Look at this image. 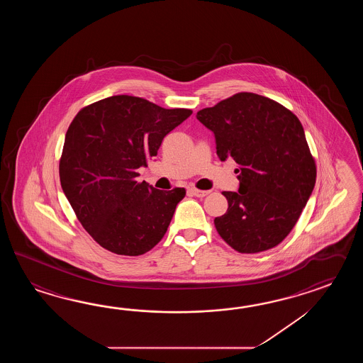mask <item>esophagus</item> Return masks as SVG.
Instances as JSON below:
<instances>
[{
    "mask_svg": "<svg viewBox=\"0 0 363 363\" xmlns=\"http://www.w3.org/2000/svg\"><path fill=\"white\" fill-rule=\"evenodd\" d=\"M189 191L196 197H205V196H208V193H210V191H200V189H196V188H191Z\"/></svg>",
    "mask_w": 363,
    "mask_h": 363,
    "instance_id": "1",
    "label": "esophagus"
}]
</instances>
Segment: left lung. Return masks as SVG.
Masks as SVG:
<instances>
[{"mask_svg": "<svg viewBox=\"0 0 363 363\" xmlns=\"http://www.w3.org/2000/svg\"><path fill=\"white\" fill-rule=\"evenodd\" d=\"M216 155L238 163V192H223L227 213L214 219L220 238L240 253L277 247L292 231L315 185V162L298 118L278 102L241 92L202 108Z\"/></svg>", "mask_w": 363, "mask_h": 363, "instance_id": "obj_1", "label": "left lung"}]
</instances>
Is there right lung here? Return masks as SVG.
<instances>
[{"mask_svg": "<svg viewBox=\"0 0 363 363\" xmlns=\"http://www.w3.org/2000/svg\"><path fill=\"white\" fill-rule=\"evenodd\" d=\"M192 110L163 108L132 96H111L82 108L66 132L62 191L79 222L101 247L141 255L169 228L184 188L160 191L136 172Z\"/></svg>", "mask_w": 363, "mask_h": 363, "instance_id": "add662e5", "label": "right lung"}]
</instances>
